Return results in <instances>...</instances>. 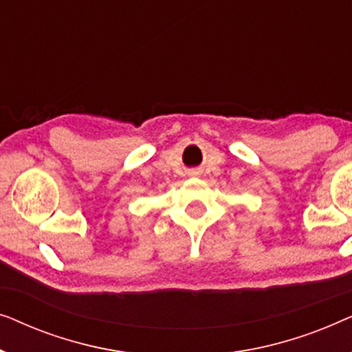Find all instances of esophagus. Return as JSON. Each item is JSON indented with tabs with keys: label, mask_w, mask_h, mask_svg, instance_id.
Returning a JSON list of instances; mask_svg holds the SVG:
<instances>
[{
	"label": "esophagus",
	"mask_w": 352,
	"mask_h": 352,
	"mask_svg": "<svg viewBox=\"0 0 352 352\" xmlns=\"http://www.w3.org/2000/svg\"><path fill=\"white\" fill-rule=\"evenodd\" d=\"M189 175H190V176H195V175H199V171H190Z\"/></svg>",
	"instance_id": "34e87169"
}]
</instances>
